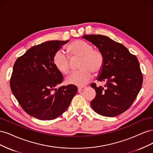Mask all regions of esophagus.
I'll return each mask as SVG.
<instances>
[{"mask_svg": "<svg viewBox=\"0 0 153 153\" xmlns=\"http://www.w3.org/2000/svg\"><path fill=\"white\" fill-rule=\"evenodd\" d=\"M85 89V87H78V91L79 92H82V91H84Z\"/></svg>", "mask_w": 153, "mask_h": 153, "instance_id": "1", "label": "esophagus"}]
</instances>
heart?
Returning <instances> with one entry per match:
<instances>
[{"mask_svg":"<svg viewBox=\"0 0 153 153\" xmlns=\"http://www.w3.org/2000/svg\"><path fill=\"white\" fill-rule=\"evenodd\" d=\"M69 57L73 59L80 57L78 69L67 78L68 84L77 86H84L90 81L92 73L95 75L102 70L104 56L99 49L94 48L92 44L82 40H74L67 46ZM63 51L58 50L54 53L53 62L57 70L63 75H68L70 71V59Z\"/></svg>","mask_w":153,"mask_h":153,"instance_id":"b5f03b06","label":"heart"}]
</instances>
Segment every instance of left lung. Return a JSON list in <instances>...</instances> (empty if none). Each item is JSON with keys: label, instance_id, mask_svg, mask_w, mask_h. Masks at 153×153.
<instances>
[{"label": "left lung", "instance_id": "8db88e82", "mask_svg": "<svg viewBox=\"0 0 153 153\" xmlns=\"http://www.w3.org/2000/svg\"><path fill=\"white\" fill-rule=\"evenodd\" d=\"M101 51L104 64L98 78L105 82L104 87H91L96 91V97L91 105L96 113L106 117H115L126 111L140 92L143 75L139 62L135 55L121 43L103 35H84Z\"/></svg>", "mask_w": 153, "mask_h": 153}]
</instances>
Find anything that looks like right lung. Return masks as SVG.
<instances>
[{
	"label": "right lung",
	"instance_id": "right-lung-1",
	"mask_svg": "<svg viewBox=\"0 0 153 153\" xmlns=\"http://www.w3.org/2000/svg\"><path fill=\"white\" fill-rule=\"evenodd\" d=\"M67 41H49L34 46L13 66L10 87L25 112L40 120H52L68 108L78 91L74 85L56 87L63 75L55 67L54 53Z\"/></svg>",
	"mask_w": 153,
	"mask_h": 153
}]
</instances>
